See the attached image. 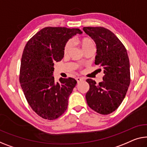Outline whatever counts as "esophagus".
<instances>
[{
	"label": "esophagus",
	"instance_id": "1",
	"mask_svg": "<svg viewBox=\"0 0 147 147\" xmlns=\"http://www.w3.org/2000/svg\"><path fill=\"white\" fill-rule=\"evenodd\" d=\"M76 81H77V82L78 83V82H81V81H82V80H84V79L83 78H82V77H77L76 78Z\"/></svg>",
	"mask_w": 147,
	"mask_h": 147
}]
</instances>
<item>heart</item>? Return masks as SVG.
Masks as SVG:
<instances>
[{
  "label": "heart",
  "mask_w": 147,
  "mask_h": 147,
  "mask_svg": "<svg viewBox=\"0 0 147 147\" xmlns=\"http://www.w3.org/2000/svg\"><path fill=\"white\" fill-rule=\"evenodd\" d=\"M78 43H79L80 45L82 47L83 51H85V50L87 49L88 48L91 47H94V43L93 40L89 38H80L79 40H78ZM72 46H73V42L72 41H67L66 44H65L64 47V54L66 55L69 52L70 50L72 48Z\"/></svg>",
  "instance_id": "obj_1"
}]
</instances>
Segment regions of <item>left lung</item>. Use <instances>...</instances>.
<instances>
[{
  "label": "left lung",
  "instance_id": "left-lung-1",
  "mask_svg": "<svg viewBox=\"0 0 147 147\" xmlns=\"http://www.w3.org/2000/svg\"><path fill=\"white\" fill-rule=\"evenodd\" d=\"M83 30L96 45L95 64L104 69L103 81L96 84L88 78L86 94L88 106L103 115L112 113L121 104L130 84L127 52L117 36L103 27H84Z\"/></svg>",
  "mask_w": 147,
  "mask_h": 147
}]
</instances>
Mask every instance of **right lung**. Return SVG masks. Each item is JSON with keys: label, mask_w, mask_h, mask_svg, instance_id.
I'll list each match as a JSON object with an SVG mask.
<instances>
[{"label": "right lung", "mask_w": 147, "mask_h": 147, "mask_svg": "<svg viewBox=\"0 0 147 147\" xmlns=\"http://www.w3.org/2000/svg\"><path fill=\"white\" fill-rule=\"evenodd\" d=\"M78 28L46 27L28 41L24 49L20 83L32 109L43 119L53 120L64 113L76 80L59 78L55 82L54 65L64 57V47Z\"/></svg>", "instance_id": "obj_1"}]
</instances>
